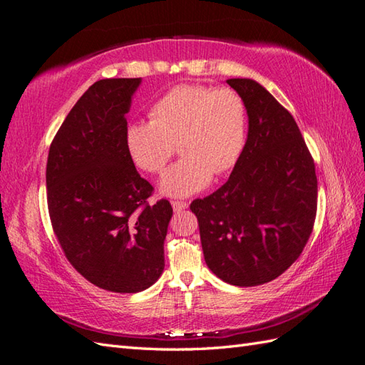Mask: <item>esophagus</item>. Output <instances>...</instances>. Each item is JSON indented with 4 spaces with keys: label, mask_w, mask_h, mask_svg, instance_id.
Returning a JSON list of instances; mask_svg holds the SVG:
<instances>
[{
    "label": "esophagus",
    "mask_w": 365,
    "mask_h": 365,
    "mask_svg": "<svg viewBox=\"0 0 365 365\" xmlns=\"http://www.w3.org/2000/svg\"><path fill=\"white\" fill-rule=\"evenodd\" d=\"M172 206H173V210H175V212H181V211H184V210H187V203L185 202H172Z\"/></svg>",
    "instance_id": "esophagus-1"
}]
</instances>
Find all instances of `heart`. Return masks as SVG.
<instances>
[{
  "mask_svg": "<svg viewBox=\"0 0 365 365\" xmlns=\"http://www.w3.org/2000/svg\"><path fill=\"white\" fill-rule=\"evenodd\" d=\"M150 120L130 123L124 143L135 167L148 173H160L176 145L182 159L160 178L163 195L190 197L206 189L212 175L230 172L244 150L247 111L233 89L173 86L153 103Z\"/></svg>",
  "mask_w": 365,
  "mask_h": 365,
  "instance_id": "heart-1",
  "label": "heart"
}]
</instances>
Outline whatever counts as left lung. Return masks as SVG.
I'll return each instance as SVG.
<instances>
[{"label":"left lung","instance_id":"1","mask_svg":"<svg viewBox=\"0 0 365 365\" xmlns=\"http://www.w3.org/2000/svg\"><path fill=\"white\" fill-rule=\"evenodd\" d=\"M249 118L228 181L193 200L207 267L236 287L277 279L306 247L317 215L315 163L294 118L252 78H230Z\"/></svg>","mask_w":365,"mask_h":365}]
</instances>
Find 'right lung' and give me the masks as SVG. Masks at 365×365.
<instances>
[{
	"instance_id": "add662e5",
	"label": "right lung",
	"mask_w": 365,
	"mask_h": 365,
	"mask_svg": "<svg viewBox=\"0 0 365 365\" xmlns=\"http://www.w3.org/2000/svg\"><path fill=\"white\" fill-rule=\"evenodd\" d=\"M140 83L106 78L89 86L47 160L48 212L64 255L93 285L113 293H138L158 282L173 215L168 200L146 202L153 185L125 150V115Z\"/></svg>"
}]
</instances>
